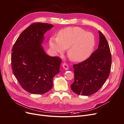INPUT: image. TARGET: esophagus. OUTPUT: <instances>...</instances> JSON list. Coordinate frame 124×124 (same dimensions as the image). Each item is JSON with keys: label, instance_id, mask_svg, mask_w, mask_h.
Returning a JSON list of instances; mask_svg holds the SVG:
<instances>
[{"label": "esophagus", "instance_id": "1", "mask_svg": "<svg viewBox=\"0 0 124 124\" xmlns=\"http://www.w3.org/2000/svg\"><path fill=\"white\" fill-rule=\"evenodd\" d=\"M62 66L63 67V68L65 70H68V69H69V66H68V64H67L66 63H63Z\"/></svg>", "mask_w": 124, "mask_h": 124}]
</instances>
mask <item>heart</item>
Returning a JSON list of instances; mask_svg holds the SVG:
<instances>
[{"instance_id": "b5f03b06", "label": "heart", "mask_w": 124, "mask_h": 124, "mask_svg": "<svg viewBox=\"0 0 124 124\" xmlns=\"http://www.w3.org/2000/svg\"><path fill=\"white\" fill-rule=\"evenodd\" d=\"M95 37L93 33L86 32L78 27H70L62 29L57 38L51 37L50 46L57 53H62L68 49V55L72 61L82 62L87 59L94 48Z\"/></svg>"}]
</instances>
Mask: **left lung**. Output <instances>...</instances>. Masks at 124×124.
Here are the masks:
<instances>
[{
  "label": "left lung",
  "instance_id": "1",
  "mask_svg": "<svg viewBox=\"0 0 124 124\" xmlns=\"http://www.w3.org/2000/svg\"><path fill=\"white\" fill-rule=\"evenodd\" d=\"M98 49L90 57L73 65L74 81L71 88L78 95L93 94L102 87L110 73L112 58L109 46L106 37L99 31Z\"/></svg>",
  "mask_w": 124,
  "mask_h": 124
}]
</instances>
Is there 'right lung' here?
I'll return each instance as SVG.
<instances>
[{
  "label": "right lung",
  "instance_id": "right-lung-1",
  "mask_svg": "<svg viewBox=\"0 0 124 124\" xmlns=\"http://www.w3.org/2000/svg\"><path fill=\"white\" fill-rule=\"evenodd\" d=\"M53 27L50 24L33 23L21 33L11 54L13 72L25 91L43 94L53 87V78L60 72L62 59L51 57L41 44L44 35Z\"/></svg>",
  "mask_w": 124,
  "mask_h": 124
}]
</instances>
